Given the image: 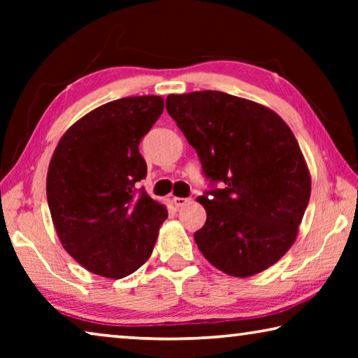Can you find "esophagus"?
<instances>
[{
    "mask_svg": "<svg viewBox=\"0 0 358 358\" xmlns=\"http://www.w3.org/2000/svg\"><path fill=\"white\" fill-rule=\"evenodd\" d=\"M189 201H191V199H186V197H173V199H172V202H173V205H175V207H177V208L183 207V205H186Z\"/></svg>",
    "mask_w": 358,
    "mask_h": 358,
    "instance_id": "esophagus-1",
    "label": "esophagus"
}]
</instances>
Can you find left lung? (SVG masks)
<instances>
[{"label":"left lung","mask_w":358,"mask_h":358,"mask_svg":"<svg viewBox=\"0 0 358 358\" xmlns=\"http://www.w3.org/2000/svg\"><path fill=\"white\" fill-rule=\"evenodd\" d=\"M166 108L197 151L205 177L224 189L197 197L207 211L194 234L203 257L235 278L276 264L299 234L311 175L280 115L222 92L169 94Z\"/></svg>","instance_id":"left-lung-1"}]
</instances>
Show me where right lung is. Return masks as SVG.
<instances>
[{"mask_svg":"<svg viewBox=\"0 0 358 358\" xmlns=\"http://www.w3.org/2000/svg\"><path fill=\"white\" fill-rule=\"evenodd\" d=\"M164 110L161 96H131L94 108L59 138L47 172V202L59 241L94 275L120 280L147 262L164 205L136 183L147 177L138 143Z\"/></svg>","mask_w":358,"mask_h":358,"instance_id":"obj_1","label":"right lung"}]
</instances>
